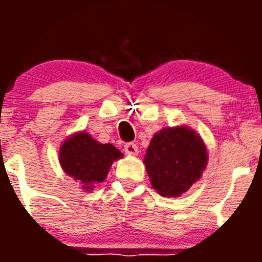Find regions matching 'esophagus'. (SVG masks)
Listing matches in <instances>:
<instances>
[{
  "label": "esophagus",
  "mask_w": 262,
  "mask_h": 262,
  "mask_svg": "<svg viewBox=\"0 0 262 262\" xmlns=\"http://www.w3.org/2000/svg\"><path fill=\"white\" fill-rule=\"evenodd\" d=\"M124 152H126L128 156H136L139 154V148L135 143H127L124 145Z\"/></svg>",
  "instance_id": "obj_1"
}]
</instances>
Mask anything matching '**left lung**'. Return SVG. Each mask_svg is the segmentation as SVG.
<instances>
[{
	"mask_svg": "<svg viewBox=\"0 0 262 262\" xmlns=\"http://www.w3.org/2000/svg\"><path fill=\"white\" fill-rule=\"evenodd\" d=\"M144 164L155 190L174 198L200 180L207 165V149L201 136L189 127H168L154 135Z\"/></svg>",
	"mask_w": 262,
	"mask_h": 262,
	"instance_id": "obj_1",
	"label": "left lung"
}]
</instances>
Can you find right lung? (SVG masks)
I'll return each mask as SVG.
<instances>
[{"instance_id": "obj_1", "label": "right lung", "mask_w": 262, "mask_h": 262, "mask_svg": "<svg viewBox=\"0 0 262 262\" xmlns=\"http://www.w3.org/2000/svg\"><path fill=\"white\" fill-rule=\"evenodd\" d=\"M120 157L123 154L114 145L97 142L85 131L69 136L59 152L62 170L88 191L93 190L94 184L105 181L111 164Z\"/></svg>"}]
</instances>
